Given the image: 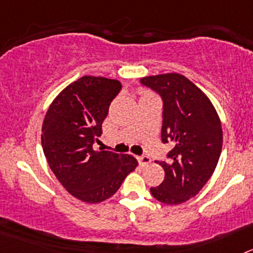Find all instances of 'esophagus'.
<instances>
[{"instance_id": "obj_1", "label": "esophagus", "mask_w": 253, "mask_h": 253, "mask_svg": "<svg viewBox=\"0 0 253 253\" xmlns=\"http://www.w3.org/2000/svg\"><path fill=\"white\" fill-rule=\"evenodd\" d=\"M138 161H139V163L142 165V166H146V165H148V163H151V158L148 157V156H139L138 157Z\"/></svg>"}]
</instances>
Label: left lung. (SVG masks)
<instances>
[{"label": "left lung", "mask_w": 253, "mask_h": 253, "mask_svg": "<svg viewBox=\"0 0 253 253\" xmlns=\"http://www.w3.org/2000/svg\"><path fill=\"white\" fill-rule=\"evenodd\" d=\"M140 84L161 96V138L173 147L167 162L158 161L165 178L151 193L163 204H181L194 198L213 175L222 152L220 120L208 96L185 76H149Z\"/></svg>", "instance_id": "8db88e82"}]
</instances>
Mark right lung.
I'll list each match as a JSON object with an SVG mask.
<instances>
[{"label":"right lung","instance_id":"add662e5","mask_svg":"<svg viewBox=\"0 0 253 253\" xmlns=\"http://www.w3.org/2000/svg\"><path fill=\"white\" fill-rule=\"evenodd\" d=\"M120 90L118 80L84 76L55 97L44 118L42 146L49 167L64 189L84 203L113 196L138 166L130 154L93 148Z\"/></svg>","mask_w":253,"mask_h":253}]
</instances>
